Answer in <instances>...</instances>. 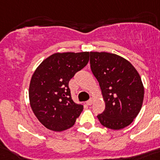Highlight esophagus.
Segmentation results:
<instances>
[{
  "mask_svg": "<svg viewBox=\"0 0 160 160\" xmlns=\"http://www.w3.org/2000/svg\"><path fill=\"white\" fill-rule=\"evenodd\" d=\"M92 103H93V99L92 98H90V99H89V100L87 101L86 102V104L87 105H91Z\"/></svg>",
  "mask_w": 160,
  "mask_h": 160,
  "instance_id": "34e87169",
  "label": "esophagus"
}]
</instances>
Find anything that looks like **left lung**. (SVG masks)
I'll return each mask as SVG.
<instances>
[{
    "label": "left lung",
    "mask_w": 160,
    "mask_h": 160,
    "mask_svg": "<svg viewBox=\"0 0 160 160\" xmlns=\"http://www.w3.org/2000/svg\"><path fill=\"white\" fill-rule=\"evenodd\" d=\"M90 68L99 83L105 109L97 118L103 127L120 130L138 115L144 86L135 67L125 58L108 52H90Z\"/></svg>",
    "instance_id": "8db88e82"
}]
</instances>
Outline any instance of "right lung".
<instances>
[{
    "mask_svg": "<svg viewBox=\"0 0 160 160\" xmlns=\"http://www.w3.org/2000/svg\"><path fill=\"white\" fill-rule=\"evenodd\" d=\"M89 52L51 55L38 66L31 78L29 102L36 118L54 132L71 128L83 111L71 98L69 81L89 62Z\"/></svg>",
    "mask_w": 160,
    "mask_h": 160,
    "instance_id": "add662e5",
    "label": "right lung"
}]
</instances>
